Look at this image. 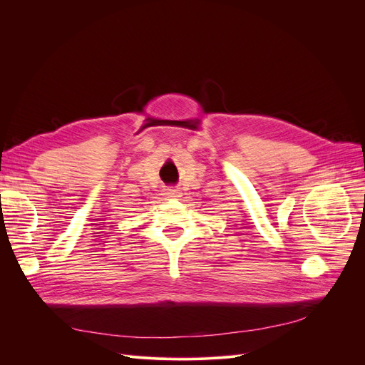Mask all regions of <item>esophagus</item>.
I'll return each mask as SVG.
<instances>
[{
	"label": "esophagus",
	"instance_id": "obj_1",
	"mask_svg": "<svg viewBox=\"0 0 365 365\" xmlns=\"http://www.w3.org/2000/svg\"><path fill=\"white\" fill-rule=\"evenodd\" d=\"M164 195L168 196V197H178V196H180V190H176V189H165V190H164Z\"/></svg>",
	"mask_w": 365,
	"mask_h": 365
}]
</instances>
